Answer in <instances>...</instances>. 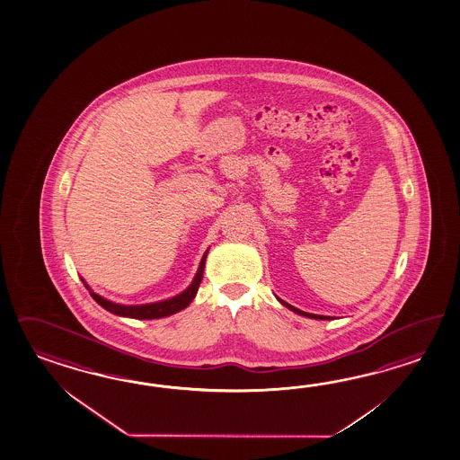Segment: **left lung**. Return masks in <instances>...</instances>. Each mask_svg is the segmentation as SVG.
<instances>
[{"mask_svg":"<svg viewBox=\"0 0 460 460\" xmlns=\"http://www.w3.org/2000/svg\"><path fill=\"white\" fill-rule=\"evenodd\" d=\"M279 301H280L281 305L283 306H287L288 310L295 311L296 314H301V316H306V318H313V319H332L331 316H321V314H311V313H305V311L298 310V308H295V306H291V305H288V303H285V301L280 300L279 298Z\"/></svg>","mask_w":460,"mask_h":460,"instance_id":"1","label":"left lung"}]
</instances>
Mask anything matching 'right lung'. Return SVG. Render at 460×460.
Instances as JSON below:
<instances>
[{
    "instance_id": "right-lung-1",
    "label": "right lung",
    "mask_w": 460,
    "mask_h": 460,
    "mask_svg": "<svg viewBox=\"0 0 460 460\" xmlns=\"http://www.w3.org/2000/svg\"><path fill=\"white\" fill-rule=\"evenodd\" d=\"M208 251L203 255L199 267H198L197 275L191 281V285L188 287L187 290L181 291L177 296L169 298V300L159 301V303H149V305H136V306H126V305H118L113 301L104 300L103 296L96 295L94 291L90 290V287L84 283V287L90 290V295L93 296V300L103 306L104 310L118 314V316H126V318L134 319H159L175 314L179 311L185 310L188 305L193 301L197 296L198 287L203 279V272H205V262H207Z\"/></svg>"
}]
</instances>
